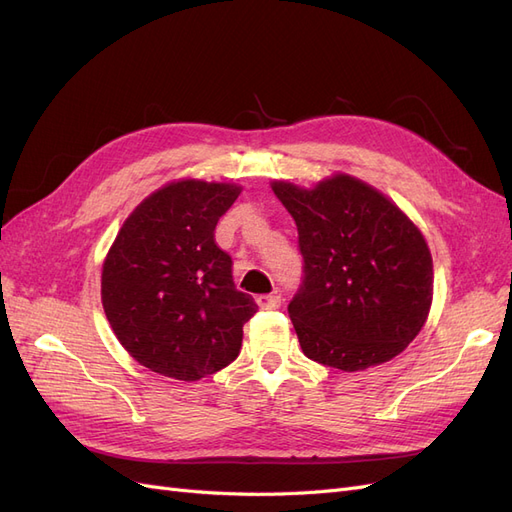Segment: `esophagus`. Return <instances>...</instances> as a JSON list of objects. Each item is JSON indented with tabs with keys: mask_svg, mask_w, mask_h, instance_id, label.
<instances>
[{
	"mask_svg": "<svg viewBox=\"0 0 512 512\" xmlns=\"http://www.w3.org/2000/svg\"><path fill=\"white\" fill-rule=\"evenodd\" d=\"M258 307L260 309H277L282 305V297L277 292H271V294H260V297L256 299Z\"/></svg>",
	"mask_w": 512,
	"mask_h": 512,
	"instance_id": "esophagus-1",
	"label": "esophagus"
}]
</instances>
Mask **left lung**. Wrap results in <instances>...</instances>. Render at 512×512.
Masks as SVG:
<instances>
[{
	"mask_svg": "<svg viewBox=\"0 0 512 512\" xmlns=\"http://www.w3.org/2000/svg\"><path fill=\"white\" fill-rule=\"evenodd\" d=\"M299 230L301 290L288 305L307 359L363 371L395 359L427 322L433 260L389 196L346 173L314 188L273 181Z\"/></svg>",
	"mask_w": 512,
	"mask_h": 512,
	"instance_id": "obj_1",
	"label": "left lung"
}]
</instances>
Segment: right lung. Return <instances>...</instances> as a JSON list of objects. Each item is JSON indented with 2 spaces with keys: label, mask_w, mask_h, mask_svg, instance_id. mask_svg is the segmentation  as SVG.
I'll use <instances>...</instances> for the list:
<instances>
[{
  "label": "right lung",
  "mask_w": 512,
  "mask_h": 512,
  "mask_svg": "<svg viewBox=\"0 0 512 512\" xmlns=\"http://www.w3.org/2000/svg\"><path fill=\"white\" fill-rule=\"evenodd\" d=\"M237 183L162 185L119 228L102 265V305L119 344L160 376L194 382L239 356L258 305L235 288L215 224Z\"/></svg>",
  "instance_id": "right-lung-1"
}]
</instances>
